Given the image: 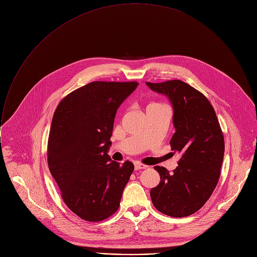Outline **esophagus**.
<instances>
[{
    "mask_svg": "<svg viewBox=\"0 0 257 257\" xmlns=\"http://www.w3.org/2000/svg\"><path fill=\"white\" fill-rule=\"evenodd\" d=\"M148 168V166H145L143 164H140V163H135L134 164V169L135 171H138V170H142V169H146Z\"/></svg>",
    "mask_w": 257,
    "mask_h": 257,
    "instance_id": "34e87169",
    "label": "esophagus"
}]
</instances>
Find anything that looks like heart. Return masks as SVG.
<instances>
[{
	"instance_id": "heart-1",
	"label": "heart",
	"mask_w": 257,
	"mask_h": 257,
	"mask_svg": "<svg viewBox=\"0 0 257 257\" xmlns=\"http://www.w3.org/2000/svg\"><path fill=\"white\" fill-rule=\"evenodd\" d=\"M151 104H155V103H151Z\"/></svg>"
}]
</instances>
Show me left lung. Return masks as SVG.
<instances>
[{
	"mask_svg": "<svg viewBox=\"0 0 257 257\" xmlns=\"http://www.w3.org/2000/svg\"><path fill=\"white\" fill-rule=\"evenodd\" d=\"M146 85L169 97L176 129L170 144L172 151L181 155L172 173L155 167L161 181L151 190L152 201L164 214L188 216L204 205L217 184L225 152L224 135L209 100L186 82L169 80Z\"/></svg>",
	"mask_w": 257,
	"mask_h": 257,
	"instance_id": "8db88e82",
	"label": "left lung"
}]
</instances>
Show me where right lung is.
I'll list each match as a JSON object with an SVG mask.
<instances>
[{
  "label": "right lung",
  "instance_id": "right-lung-1",
  "mask_svg": "<svg viewBox=\"0 0 257 257\" xmlns=\"http://www.w3.org/2000/svg\"><path fill=\"white\" fill-rule=\"evenodd\" d=\"M138 82L93 81L58 104L48 141L49 169L66 205L88 222L117 211L134 170L107 155L118 107Z\"/></svg>",
  "mask_w": 257,
  "mask_h": 257
}]
</instances>
